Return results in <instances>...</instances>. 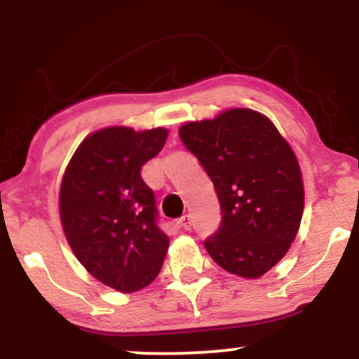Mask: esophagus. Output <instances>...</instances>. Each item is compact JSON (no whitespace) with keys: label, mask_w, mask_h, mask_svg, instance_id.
I'll return each instance as SVG.
<instances>
[{"label":"esophagus","mask_w":359,"mask_h":359,"mask_svg":"<svg viewBox=\"0 0 359 359\" xmlns=\"http://www.w3.org/2000/svg\"><path fill=\"white\" fill-rule=\"evenodd\" d=\"M191 226H192V221H191V216H189V214H185V216H182L179 219V228L185 229V231H187V229H191Z\"/></svg>","instance_id":"34e87169"}]
</instances>
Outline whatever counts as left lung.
<instances>
[{"mask_svg":"<svg viewBox=\"0 0 359 359\" xmlns=\"http://www.w3.org/2000/svg\"><path fill=\"white\" fill-rule=\"evenodd\" d=\"M182 143L212 180L221 204L217 231L204 241L221 269L258 278L285 257L304 211L294 151L269 118L229 109L180 128Z\"/></svg>","mask_w":359,"mask_h":359,"instance_id":"8db88e82","label":"left lung"}]
</instances>
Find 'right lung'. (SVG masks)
Segmentation results:
<instances>
[{
    "instance_id": "obj_1",
    "label": "right lung",
    "mask_w": 359,
    "mask_h": 359,
    "mask_svg": "<svg viewBox=\"0 0 359 359\" xmlns=\"http://www.w3.org/2000/svg\"><path fill=\"white\" fill-rule=\"evenodd\" d=\"M167 137L163 128L96 131L62 179L60 219L74 255L93 277L125 294L154 282L168 250L154 191L142 179Z\"/></svg>"
}]
</instances>
